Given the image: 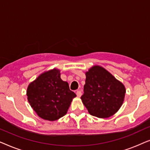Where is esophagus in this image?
Masks as SVG:
<instances>
[{"instance_id": "esophagus-1", "label": "esophagus", "mask_w": 150, "mask_h": 150, "mask_svg": "<svg viewBox=\"0 0 150 150\" xmlns=\"http://www.w3.org/2000/svg\"><path fill=\"white\" fill-rule=\"evenodd\" d=\"M76 95L78 97H81V95H82V93H81V91H80V90H78V91H76Z\"/></svg>"}]
</instances>
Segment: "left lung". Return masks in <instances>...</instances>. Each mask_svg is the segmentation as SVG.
Masks as SVG:
<instances>
[{"label":"left lung","mask_w":150,"mask_h":150,"mask_svg":"<svg viewBox=\"0 0 150 150\" xmlns=\"http://www.w3.org/2000/svg\"><path fill=\"white\" fill-rule=\"evenodd\" d=\"M85 75L81 100L89 113L99 118L115 114L124 102L125 86L100 65L91 67Z\"/></svg>","instance_id":"1"}]
</instances>
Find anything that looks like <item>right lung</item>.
<instances>
[{
    "mask_svg": "<svg viewBox=\"0 0 150 150\" xmlns=\"http://www.w3.org/2000/svg\"><path fill=\"white\" fill-rule=\"evenodd\" d=\"M28 101L34 111L45 120L55 121L67 113L76 95L61 79L59 69L46 71L31 82L26 90Z\"/></svg>",
    "mask_w": 150,
    "mask_h": 150,
    "instance_id": "add662e5",
    "label": "right lung"
}]
</instances>
